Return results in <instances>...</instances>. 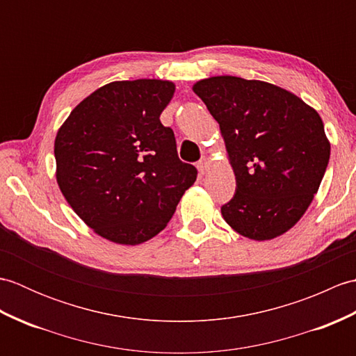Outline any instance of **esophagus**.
Returning a JSON list of instances; mask_svg holds the SVG:
<instances>
[{
	"label": "esophagus",
	"mask_w": 356,
	"mask_h": 356,
	"mask_svg": "<svg viewBox=\"0 0 356 356\" xmlns=\"http://www.w3.org/2000/svg\"><path fill=\"white\" fill-rule=\"evenodd\" d=\"M197 168H199L200 174H205V172L208 171V168H209V161H208L207 157H202V159H200L199 163H197Z\"/></svg>",
	"instance_id": "obj_1"
}]
</instances>
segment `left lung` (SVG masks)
Segmentation results:
<instances>
[{"label": "left lung", "instance_id": "8db88e82", "mask_svg": "<svg viewBox=\"0 0 356 356\" xmlns=\"http://www.w3.org/2000/svg\"><path fill=\"white\" fill-rule=\"evenodd\" d=\"M193 90L220 125L236 174V194L222 207L225 222L259 241L289 231L311 205L329 163L318 113L263 81L213 76Z\"/></svg>", "mask_w": 356, "mask_h": 356}]
</instances>
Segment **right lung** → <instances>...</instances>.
I'll return each instance as SVG.
<instances>
[{"label":"right lung","instance_id":"obj_1","mask_svg":"<svg viewBox=\"0 0 356 356\" xmlns=\"http://www.w3.org/2000/svg\"><path fill=\"white\" fill-rule=\"evenodd\" d=\"M174 90L161 79L110 82L58 130L59 190L90 228L115 243L139 245L161 232L197 177L159 119Z\"/></svg>","mask_w":356,"mask_h":356}]
</instances>
